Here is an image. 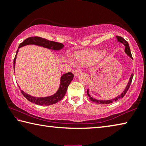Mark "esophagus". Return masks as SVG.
<instances>
[{
    "instance_id": "1",
    "label": "esophagus",
    "mask_w": 146,
    "mask_h": 146,
    "mask_svg": "<svg viewBox=\"0 0 146 146\" xmlns=\"http://www.w3.org/2000/svg\"><path fill=\"white\" fill-rule=\"evenodd\" d=\"M81 72H82V70L80 68H79V69H75V70L73 71V74L75 75V77H77V76L79 75L80 73H81Z\"/></svg>"
}]
</instances>
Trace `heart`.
Listing matches in <instances>:
<instances>
[{"label":"heart","instance_id":"1","mask_svg":"<svg viewBox=\"0 0 146 146\" xmlns=\"http://www.w3.org/2000/svg\"><path fill=\"white\" fill-rule=\"evenodd\" d=\"M104 52H98L96 54H92V55H90L88 56H85L84 55H82L81 54H77L76 56L77 57V60L80 63V64H84V63L88 62H90V61H93L95 60L96 59H99V58H102V56H104Z\"/></svg>","mask_w":146,"mask_h":146}]
</instances>
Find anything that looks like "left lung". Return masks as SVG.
Listing matches in <instances>:
<instances>
[{
	"instance_id": "left-lung-1",
	"label": "left lung",
	"mask_w": 146,
	"mask_h": 146,
	"mask_svg": "<svg viewBox=\"0 0 146 146\" xmlns=\"http://www.w3.org/2000/svg\"><path fill=\"white\" fill-rule=\"evenodd\" d=\"M116 37H117V40H118V42L122 43V44H123L125 46V53L127 54V55L129 56L130 58H131V59H132V56L131 52H130L129 44V43L127 42V41H126L125 39H124L123 37H121V36H116ZM133 76H134L133 73H132L131 75H130V79L129 80V82H128L127 85V86H126V88H125V90H124L123 92H122L120 95L114 98L113 99L108 100H96V99H95V98H93L91 97L90 95L89 94V90H88H88H87V94H88V97L90 98V100L91 101L93 102H95V103H96V104H111V103H113V102H117V100H118L121 99V98H123L124 96L126 94V93H127L128 90H129V87L130 86V84H131L132 80V78H133Z\"/></svg>"
}]
</instances>
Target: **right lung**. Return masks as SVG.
I'll use <instances>...</instances> for the list:
<instances>
[{"label":"right lung","instance_id":"1","mask_svg":"<svg viewBox=\"0 0 146 146\" xmlns=\"http://www.w3.org/2000/svg\"><path fill=\"white\" fill-rule=\"evenodd\" d=\"M29 44H35L40 46L46 48L53 50H62L63 48L64 47V45L62 44V43L48 40H47V39L39 37V36H31V37L26 38L24 41H23V42L19 44L18 49H17V50L16 52V56H15L14 60V69H15L16 56L17 52H18L19 48H20L22 46H24L25 45ZM73 77V74L71 72L64 74V75L61 77L60 84L58 91L55 93V94L52 96H50L36 98L26 94V93L23 92V90H21V92L22 93V94L24 96V97H25V98L28 100L29 102H32V103L37 104V105L39 106L52 105V104H56L57 102H60L61 100L64 97V96L66 93V91L67 90V88H68V86L69 85V84H70V82L72 81Z\"/></svg>","mask_w":146,"mask_h":146}]
</instances>
